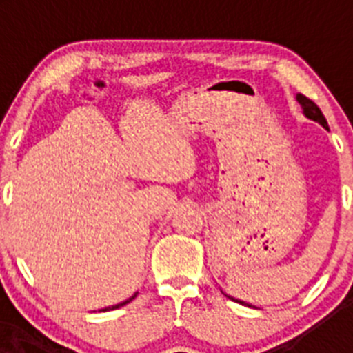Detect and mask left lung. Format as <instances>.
<instances>
[{
	"label": "left lung",
	"instance_id": "left-lung-1",
	"mask_svg": "<svg viewBox=\"0 0 353 353\" xmlns=\"http://www.w3.org/2000/svg\"><path fill=\"white\" fill-rule=\"evenodd\" d=\"M295 99H297V102L301 104L302 113H304L305 118H310V120H313V121H318V123H320L323 129H327L325 117H323L322 111H320V108H318V105L314 104L313 101H310V99L302 95V93H297V97H295ZM224 295H226V293H224ZM226 297H230V295H226ZM230 299H232V301H235V302H240V304H244V302L239 301V299H233V297H230Z\"/></svg>",
	"mask_w": 353,
	"mask_h": 353
}]
</instances>
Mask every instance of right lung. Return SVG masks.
<instances>
[{"mask_svg": "<svg viewBox=\"0 0 353 353\" xmlns=\"http://www.w3.org/2000/svg\"><path fill=\"white\" fill-rule=\"evenodd\" d=\"M136 295H138V293H134L132 297H129L127 299V301H123V302H120V304H117V305H111V307H105V310H102V311H109V310H118V307H121V305H125V304H129L130 301H132L134 297H136Z\"/></svg>", "mask_w": 353, "mask_h": 353, "instance_id": "right-lung-1", "label": "right lung"}]
</instances>
